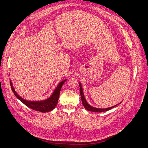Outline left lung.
Here are the masks:
<instances>
[{"mask_svg": "<svg viewBox=\"0 0 148 148\" xmlns=\"http://www.w3.org/2000/svg\"><path fill=\"white\" fill-rule=\"evenodd\" d=\"M79 86H80V96H81V99H82V102L83 105L84 106V107L87 110L90 111V112H106L108 110H110L111 109H112L113 108H114V107H116L117 105L121 103V102H120L119 103H118L117 105L114 106L113 107H108L107 108H95L91 106L90 104H88V102H86L84 95V92H83V89L82 87V85L79 82Z\"/></svg>", "mask_w": 148, "mask_h": 148, "instance_id": "8db88e82", "label": "left lung"}]
</instances>
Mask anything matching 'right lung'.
Returning a JSON list of instances; mask_svg holds the SVG:
<instances>
[{"label": "right lung", "mask_w": 148, "mask_h": 148, "mask_svg": "<svg viewBox=\"0 0 148 148\" xmlns=\"http://www.w3.org/2000/svg\"><path fill=\"white\" fill-rule=\"evenodd\" d=\"M66 80V79L62 81L58 85V86L56 87V88L55 89L52 95L50 97H49L48 99L46 100L38 101H30L24 99L23 98H22L21 96H19L17 92H16L14 87L13 86V84L11 80L10 85L15 96L17 97L19 101H21L23 103H24L26 106H27L30 108H32V110H34L41 112L42 113H46L52 110L57 105L60 91H61L62 85L65 82Z\"/></svg>", "instance_id": "1"}]
</instances>
